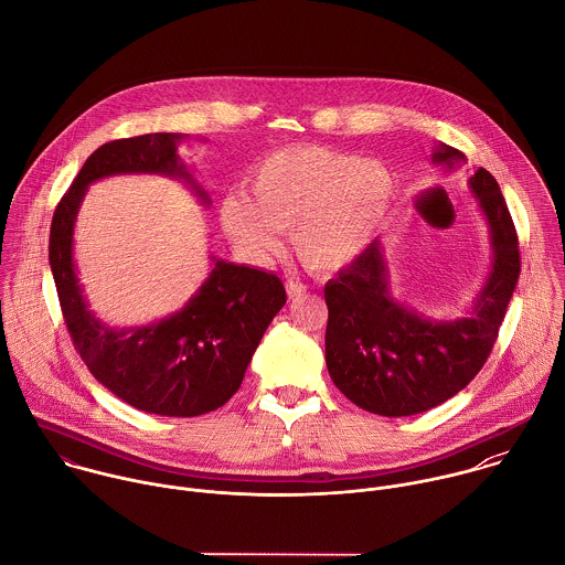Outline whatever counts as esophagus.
Returning <instances> with one entry per match:
<instances>
[{"label": "esophagus", "mask_w": 565, "mask_h": 565, "mask_svg": "<svg viewBox=\"0 0 565 565\" xmlns=\"http://www.w3.org/2000/svg\"><path fill=\"white\" fill-rule=\"evenodd\" d=\"M286 290H288V297H290V299H297V297H301V295L308 290V286L301 284L299 279L290 277V279L286 281Z\"/></svg>", "instance_id": "esophagus-1"}]
</instances>
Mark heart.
<instances>
[{
  "mask_svg": "<svg viewBox=\"0 0 565 565\" xmlns=\"http://www.w3.org/2000/svg\"><path fill=\"white\" fill-rule=\"evenodd\" d=\"M250 195L228 191L220 224L255 259L279 248L290 228L297 257L312 270H339L376 237L396 204V175L379 160L319 145L286 147L250 173Z\"/></svg>",
  "mask_w": 565,
  "mask_h": 565,
  "instance_id": "heart-1",
  "label": "heart"
}]
</instances>
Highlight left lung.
<instances>
[{"label":"left lung","mask_w":565,"mask_h":565,"mask_svg":"<svg viewBox=\"0 0 565 565\" xmlns=\"http://www.w3.org/2000/svg\"><path fill=\"white\" fill-rule=\"evenodd\" d=\"M431 162L456 171L467 156L438 142ZM469 189L489 226L491 268L467 315L434 319L398 301L381 239L326 284L328 372L365 412L398 418L438 407L476 379L493 350L518 286L520 246L498 180L480 167Z\"/></svg>","instance_id":"obj_1"}]
</instances>
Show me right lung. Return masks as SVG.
<instances>
[{"instance_id":"obj_1","label":"right lung","mask_w":565,"mask_h":565,"mask_svg":"<svg viewBox=\"0 0 565 565\" xmlns=\"http://www.w3.org/2000/svg\"><path fill=\"white\" fill-rule=\"evenodd\" d=\"M184 134H145L98 147L61 198L47 259L67 332L92 376L127 405L173 418L222 407L242 385L246 367L286 290L275 273L215 259L211 275L178 312L131 328L103 323L78 284L74 224L87 186L125 173H156L182 180L209 206V193L178 156Z\"/></svg>"}]
</instances>
